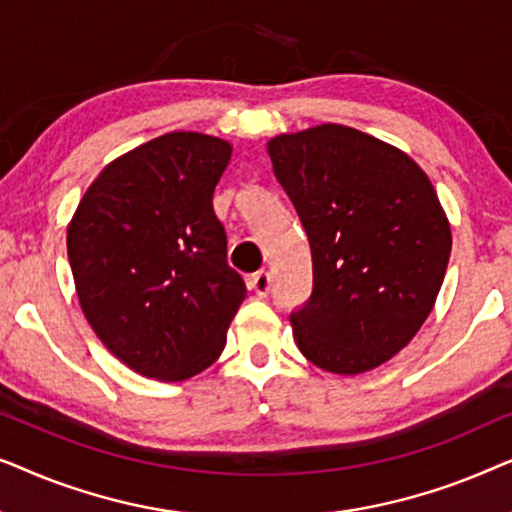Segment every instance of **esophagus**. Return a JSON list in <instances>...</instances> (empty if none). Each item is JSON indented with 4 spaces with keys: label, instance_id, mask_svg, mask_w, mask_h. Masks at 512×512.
Segmentation results:
<instances>
[{
    "label": "esophagus",
    "instance_id": "34e87169",
    "mask_svg": "<svg viewBox=\"0 0 512 512\" xmlns=\"http://www.w3.org/2000/svg\"><path fill=\"white\" fill-rule=\"evenodd\" d=\"M251 289H254V293L256 296H261V298H265L270 293V286H272V277H270V272H265V270H261V272H256L254 277H251Z\"/></svg>",
    "mask_w": 512,
    "mask_h": 512
}]
</instances>
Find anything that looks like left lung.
I'll return each instance as SVG.
<instances>
[{"label":"left lung","mask_w":512,"mask_h":512,"mask_svg":"<svg viewBox=\"0 0 512 512\" xmlns=\"http://www.w3.org/2000/svg\"><path fill=\"white\" fill-rule=\"evenodd\" d=\"M268 153L312 251V296L289 317L298 349L328 373L382 366L422 328L450 261L429 177L396 146L335 123L270 139Z\"/></svg>","instance_id":"obj_1"}]
</instances>
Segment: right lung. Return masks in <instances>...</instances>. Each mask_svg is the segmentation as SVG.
Returning <instances> with one entry per match:
<instances>
[{
	"label": "right lung",
	"mask_w": 512,
	"mask_h": 512,
	"mask_svg": "<svg viewBox=\"0 0 512 512\" xmlns=\"http://www.w3.org/2000/svg\"><path fill=\"white\" fill-rule=\"evenodd\" d=\"M230 153L200 132L151 139L104 167L67 228L88 324L144 377L179 382L212 366L247 296L212 205Z\"/></svg>",
	"instance_id": "1"
}]
</instances>
